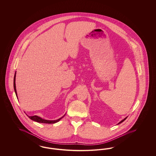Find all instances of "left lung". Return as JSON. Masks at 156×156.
<instances>
[{
    "label": "left lung",
    "instance_id": "obj_1",
    "mask_svg": "<svg viewBox=\"0 0 156 156\" xmlns=\"http://www.w3.org/2000/svg\"><path fill=\"white\" fill-rule=\"evenodd\" d=\"M126 118H127V117H126V118H125V119H123V120H122V121H120V122H119V123H118V124H120V123H122V122H123V121H124V120H126Z\"/></svg>",
    "mask_w": 156,
    "mask_h": 156
}]
</instances>
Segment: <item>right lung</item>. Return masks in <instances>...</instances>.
<instances>
[{
	"label": "right lung",
	"instance_id": "right-lung-1",
	"mask_svg": "<svg viewBox=\"0 0 156 156\" xmlns=\"http://www.w3.org/2000/svg\"><path fill=\"white\" fill-rule=\"evenodd\" d=\"M16 71L15 73V76H14V82H13V85H14V89H15V93H16V95L17 96V92H16ZM65 116V115L61 117V118L57 119V120H45V119H42L41 118L38 116H29L27 115V116L30 118V119L35 121V122H37L38 123H47V124H51V123H57L58 122H59V120L61 119H62L64 116Z\"/></svg>",
	"mask_w": 156,
	"mask_h": 156
}]
</instances>
